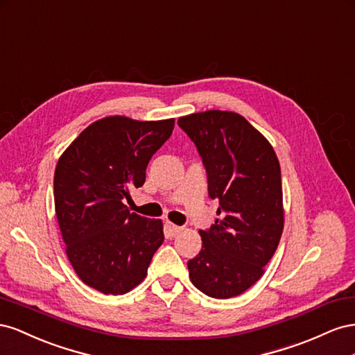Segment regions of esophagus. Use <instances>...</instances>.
<instances>
[{
    "label": "esophagus",
    "instance_id": "esophagus-1",
    "mask_svg": "<svg viewBox=\"0 0 355 355\" xmlns=\"http://www.w3.org/2000/svg\"><path fill=\"white\" fill-rule=\"evenodd\" d=\"M165 226H166L168 232H169V234H171L172 236L178 235L180 232L183 230V227H181V226H177V225H174V223H171V221H166V223H165Z\"/></svg>",
    "mask_w": 355,
    "mask_h": 355
}]
</instances>
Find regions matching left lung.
Masks as SVG:
<instances>
[{
  "label": "left lung",
  "mask_w": 355,
  "mask_h": 355,
  "mask_svg": "<svg viewBox=\"0 0 355 355\" xmlns=\"http://www.w3.org/2000/svg\"><path fill=\"white\" fill-rule=\"evenodd\" d=\"M198 147L217 218L199 230L202 250L189 260L193 286L209 297L242 295L263 277L284 229L281 168L265 135L234 111L208 110L178 119Z\"/></svg>",
  "instance_id": "1"
}]
</instances>
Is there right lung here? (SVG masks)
<instances>
[{
    "mask_svg": "<svg viewBox=\"0 0 355 355\" xmlns=\"http://www.w3.org/2000/svg\"><path fill=\"white\" fill-rule=\"evenodd\" d=\"M175 120L108 116L89 125L60 155L55 211L77 277L104 295H125L147 277L164 242V223L130 212L125 199L146 181L148 162Z\"/></svg>",
    "mask_w": 355,
    "mask_h": 355,
    "instance_id": "1",
    "label": "right lung"
}]
</instances>
